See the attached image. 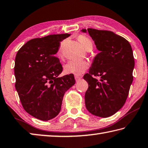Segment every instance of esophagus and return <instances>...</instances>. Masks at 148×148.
<instances>
[{"label": "esophagus", "mask_w": 148, "mask_h": 148, "mask_svg": "<svg viewBox=\"0 0 148 148\" xmlns=\"http://www.w3.org/2000/svg\"><path fill=\"white\" fill-rule=\"evenodd\" d=\"M74 78H75V80H76V82H78V81H79L80 79H82V77L78 76H74Z\"/></svg>", "instance_id": "esophagus-1"}]
</instances>
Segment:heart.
<instances>
[{
    "mask_svg": "<svg viewBox=\"0 0 148 148\" xmlns=\"http://www.w3.org/2000/svg\"><path fill=\"white\" fill-rule=\"evenodd\" d=\"M79 42L86 50H90L92 48V42L88 37L80 35L77 37ZM61 47L59 50L61 52ZM89 64L85 61H70L64 66V71L67 74H74L79 76L86 71L88 68Z\"/></svg>",
    "mask_w": 148,
    "mask_h": 148,
    "instance_id": "obj_1",
    "label": "heart"
}]
</instances>
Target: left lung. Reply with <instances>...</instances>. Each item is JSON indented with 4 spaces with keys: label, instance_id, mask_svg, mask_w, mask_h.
I'll list each match as a JSON object with an SVG mask.
<instances>
[{
    "label": "left lung",
    "instance_id": "1",
    "mask_svg": "<svg viewBox=\"0 0 148 148\" xmlns=\"http://www.w3.org/2000/svg\"><path fill=\"white\" fill-rule=\"evenodd\" d=\"M87 32L100 53L83 76L88 84L85 106L95 116L109 117L119 111L127 100L135 66L132 48L125 38L112 32L94 28H88ZM95 76H100L101 80Z\"/></svg>",
    "mask_w": 148,
    "mask_h": 148
}]
</instances>
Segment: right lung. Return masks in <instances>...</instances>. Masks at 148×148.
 <instances>
[{
    "instance_id": "obj_1",
    "label": "right lung",
    "mask_w": 148,
    "mask_h": 148,
    "mask_svg": "<svg viewBox=\"0 0 148 148\" xmlns=\"http://www.w3.org/2000/svg\"><path fill=\"white\" fill-rule=\"evenodd\" d=\"M69 36L53 34L31 39L16 55L15 88L24 109L39 120H49L60 113L64 95L76 82L73 74L58 77L63 67L55 55Z\"/></svg>"
}]
</instances>
